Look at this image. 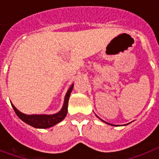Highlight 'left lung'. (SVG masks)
Here are the masks:
<instances>
[{
  "instance_id": "1",
  "label": "left lung",
  "mask_w": 159,
  "mask_h": 159,
  "mask_svg": "<svg viewBox=\"0 0 159 159\" xmlns=\"http://www.w3.org/2000/svg\"><path fill=\"white\" fill-rule=\"evenodd\" d=\"M100 120H101V121H103V120H102V119H100ZM103 122H104V123H107V124H110V123H107V122H105V121H103ZM114 126H115V125H114Z\"/></svg>"
}]
</instances>
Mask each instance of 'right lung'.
<instances>
[{
	"label": "right lung",
	"mask_w": 159,
	"mask_h": 159,
	"mask_svg": "<svg viewBox=\"0 0 159 159\" xmlns=\"http://www.w3.org/2000/svg\"><path fill=\"white\" fill-rule=\"evenodd\" d=\"M72 84L70 88L65 97V101L64 105L61 110L59 112L52 115H26V114L22 113L21 111H19L12 104V107L13 110L17 114V116L22 120L23 122H25L27 124H29L30 126L36 128V129H48L50 127L54 126L55 124L61 122L67 114V108H68V101H69L70 95L73 89Z\"/></svg>",
	"instance_id": "1"
}]
</instances>
